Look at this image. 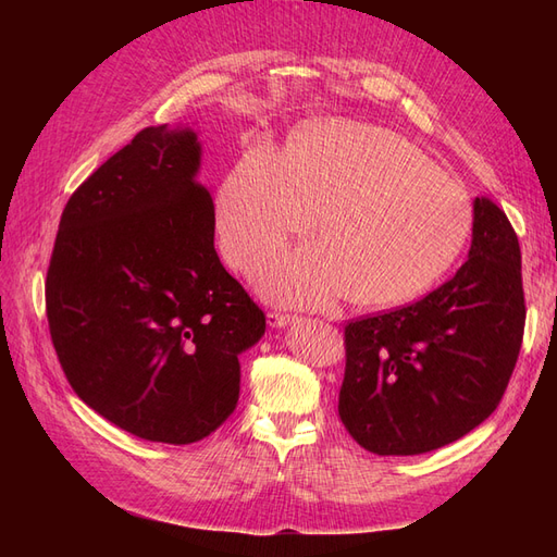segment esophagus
I'll return each mask as SVG.
<instances>
[{
  "instance_id": "obj_1",
  "label": "esophagus",
  "mask_w": 557,
  "mask_h": 557,
  "mask_svg": "<svg viewBox=\"0 0 557 557\" xmlns=\"http://www.w3.org/2000/svg\"><path fill=\"white\" fill-rule=\"evenodd\" d=\"M297 315H293V313H283V311H269L267 313V323H269V327H283V325H288V323H293Z\"/></svg>"
}]
</instances>
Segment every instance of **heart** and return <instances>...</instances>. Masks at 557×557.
Listing matches in <instances>:
<instances>
[{
	"label": "heart",
	"mask_w": 557,
	"mask_h": 557,
	"mask_svg": "<svg viewBox=\"0 0 557 557\" xmlns=\"http://www.w3.org/2000/svg\"><path fill=\"white\" fill-rule=\"evenodd\" d=\"M318 213L323 242L285 252L262 276L281 305L411 301L458 260L474 221L469 193L423 150L358 121L311 127L285 158L246 148L215 193L218 239L244 274L311 232Z\"/></svg>",
	"instance_id": "1"
}]
</instances>
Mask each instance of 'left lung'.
Instances as JSON below:
<instances>
[{
    "label": "left lung",
    "instance_id": "8db88e82",
    "mask_svg": "<svg viewBox=\"0 0 557 557\" xmlns=\"http://www.w3.org/2000/svg\"><path fill=\"white\" fill-rule=\"evenodd\" d=\"M522 330L518 237L507 213L476 197L469 258L453 278L407 307L346 323L344 428L376 455L458 442L499 407Z\"/></svg>",
    "mask_w": 557,
    "mask_h": 557
}]
</instances>
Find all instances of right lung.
<instances>
[{
    "label": "right lung",
    "instance_id": "add662e5",
    "mask_svg": "<svg viewBox=\"0 0 557 557\" xmlns=\"http://www.w3.org/2000/svg\"><path fill=\"white\" fill-rule=\"evenodd\" d=\"M190 129L144 127L66 201L46 274L50 342L74 393L139 440L193 444L239 401L264 311L213 248Z\"/></svg>",
    "mask_w": 557,
    "mask_h": 557
}]
</instances>
